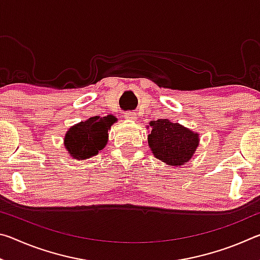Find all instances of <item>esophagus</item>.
Listing matches in <instances>:
<instances>
[{
	"label": "esophagus",
	"instance_id": "1",
	"mask_svg": "<svg viewBox=\"0 0 260 260\" xmlns=\"http://www.w3.org/2000/svg\"><path fill=\"white\" fill-rule=\"evenodd\" d=\"M136 114L134 113V112H126L125 113V118H126V119H128V120H135L136 119Z\"/></svg>",
	"mask_w": 260,
	"mask_h": 260
}]
</instances>
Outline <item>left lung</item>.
Listing matches in <instances>:
<instances>
[{"mask_svg":"<svg viewBox=\"0 0 260 260\" xmlns=\"http://www.w3.org/2000/svg\"><path fill=\"white\" fill-rule=\"evenodd\" d=\"M151 132L148 143L158 159L172 166H181L189 161L199 147V134L169 119L150 122Z\"/></svg>","mask_w":260,"mask_h":260,"instance_id":"8db88e82","label":"left lung"}]
</instances>
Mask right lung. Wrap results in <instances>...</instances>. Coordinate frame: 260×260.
Here are the masks:
<instances>
[{
  "instance_id": "1",
  "label": "right lung",
  "mask_w": 260,
  "mask_h": 260,
  "mask_svg": "<svg viewBox=\"0 0 260 260\" xmlns=\"http://www.w3.org/2000/svg\"><path fill=\"white\" fill-rule=\"evenodd\" d=\"M114 121L117 119L111 114L103 118L96 116L71 127L64 140L67 150L81 160L98 155L107 144L108 131Z\"/></svg>"
}]
</instances>
